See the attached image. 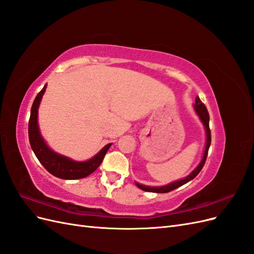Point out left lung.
Masks as SVG:
<instances>
[{"label": "left lung", "instance_id": "obj_1", "mask_svg": "<svg viewBox=\"0 0 254 254\" xmlns=\"http://www.w3.org/2000/svg\"><path fill=\"white\" fill-rule=\"evenodd\" d=\"M194 108L196 113L198 114L199 119L201 120V122L203 123L204 128H205V133H206V143H205V149H204V153H203V157L201 162L198 164V166L195 168V170L191 172L188 177L186 178H183L179 181H175L173 183L167 184V186L164 187H147V186H143V184H139V183H135L137 187H139L141 190H146V191H152V193H168V191L174 190L176 189H178L180 187H182L183 184L188 183L189 181L193 180L195 177L200 173V171L202 170V167L205 163V160L207 157V151H209L210 148V145H211V130H210V126H209V122H210V115L209 112H207L206 107L204 106V104L200 101V98L198 96L195 99V105H194Z\"/></svg>", "mask_w": 254, "mask_h": 254}]
</instances>
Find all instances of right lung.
<instances>
[{"mask_svg": "<svg viewBox=\"0 0 254 254\" xmlns=\"http://www.w3.org/2000/svg\"><path fill=\"white\" fill-rule=\"evenodd\" d=\"M45 89H47V84L36 96L32 106V110H30V118L28 122V137L32 149L45 170L53 176L57 177V178L66 180L84 178V177L93 173L101 165L107 151H108L111 146V143L106 145L96 156L88 161H84V162H77V161L71 160L70 158L61 156L49 148V146L45 144L44 140L42 139L39 127H38V108H39Z\"/></svg>", "mask_w": 254, "mask_h": 254, "instance_id": "1", "label": "right lung"}]
</instances>
